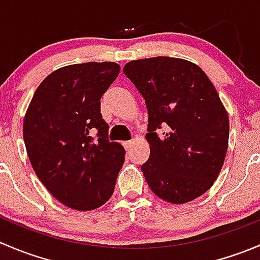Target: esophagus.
Returning a JSON list of instances; mask_svg holds the SVG:
<instances>
[{
  "instance_id": "1",
  "label": "esophagus",
  "mask_w": 260,
  "mask_h": 260,
  "mask_svg": "<svg viewBox=\"0 0 260 260\" xmlns=\"http://www.w3.org/2000/svg\"><path fill=\"white\" fill-rule=\"evenodd\" d=\"M132 145H133V141H127V142H123V147H124L127 151L131 148V146Z\"/></svg>"
}]
</instances>
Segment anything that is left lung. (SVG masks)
Here are the masks:
<instances>
[{
	"label": "left lung",
	"instance_id": "obj_1",
	"mask_svg": "<svg viewBox=\"0 0 260 260\" xmlns=\"http://www.w3.org/2000/svg\"><path fill=\"white\" fill-rule=\"evenodd\" d=\"M123 72L148 111L149 158L141 170L149 188L167 203L195 200L214 185L228 151L229 117L216 89L200 67L179 57L132 60Z\"/></svg>",
	"mask_w": 260,
	"mask_h": 260
}]
</instances>
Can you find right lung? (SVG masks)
Listing matches in <instances>:
<instances>
[{
    "label": "right lung",
    "mask_w": 260,
    "mask_h": 260,
    "mask_svg": "<svg viewBox=\"0 0 260 260\" xmlns=\"http://www.w3.org/2000/svg\"><path fill=\"white\" fill-rule=\"evenodd\" d=\"M112 61L60 68L36 89L23 119V141L36 176L56 200L88 211L113 193L125 151L109 142L101 98L119 74Z\"/></svg>",
    "instance_id": "right-lung-1"
}]
</instances>
